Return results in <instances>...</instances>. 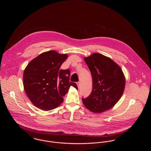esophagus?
<instances>
[{
	"mask_svg": "<svg viewBox=\"0 0 151 151\" xmlns=\"http://www.w3.org/2000/svg\"><path fill=\"white\" fill-rule=\"evenodd\" d=\"M77 86H78V88H80V82H78L77 83Z\"/></svg>",
	"mask_w": 151,
	"mask_h": 151,
	"instance_id": "obj_1",
	"label": "esophagus"
}]
</instances>
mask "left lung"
<instances>
[{
    "instance_id": "1",
    "label": "left lung",
    "mask_w": 151,
    "mask_h": 151,
    "mask_svg": "<svg viewBox=\"0 0 151 151\" xmlns=\"http://www.w3.org/2000/svg\"><path fill=\"white\" fill-rule=\"evenodd\" d=\"M92 76L93 88L84 105L91 111L101 113L113 108L123 93L126 78L120 66L111 58L94 53L84 58Z\"/></svg>"
}]
</instances>
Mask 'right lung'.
Segmentation results:
<instances>
[{"label": "right lung", "mask_w": 151, "mask_h": 151, "mask_svg": "<svg viewBox=\"0 0 151 151\" xmlns=\"http://www.w3.org/2000/svg\"><path fill=\"white\" fill-rule=\"evenodd\" d=\"M68 58L66 54L54 50L41 53L32 60L24 70V88L32 103L37 108L49 111L57 108L70 87L78 89L70 82V70H59Z\"/></svg>", "instance_id": "add662e5"}]
</instances>
